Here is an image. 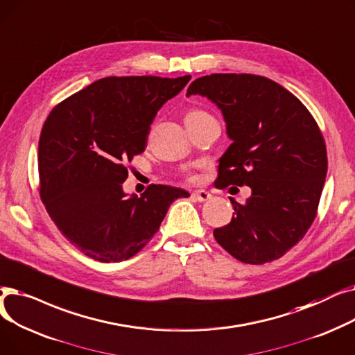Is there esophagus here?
Returning a JSON list of instances; mask_svg holds the SVG:
<instances>
[{
	"label": "esophagus",
	"mask_w": 355,
	"mask_h": 355,
	"mask_svg": "<svg viewBox=\"0 0 355 355\" xmlns=\"http://www.w3.org/2000/svg\"><path fill=\"white\" fill-rule=\"evenodd\" d=\"M192 196H193V199H196V200H199V202H205V200L211 199V193L207 192V191H204V189L193 191V192H192Z\"/></svg>",
	"instance_id": "esophagus-1"
}]
</instances>
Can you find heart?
<instances>
[{"label": "heart", "mask_w": 355, "mask_h": 355, "mask_svg": "<svg viewBox=\"0 0 355 355\" xmlns=\"http://www.w3.org/2000/svg\"><path fill=\"white\" fill-rule=\"evenodd\" d=\"M208 114L204 111H199V110H192L189 111L187 115H184V120H193V118H200V116H207Z\"/></svg>", "instance_id": "heart-1"}]
</instances>
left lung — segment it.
<instances>
[{"label": "left lung", "mask_w": 355, "mask_h": 355, "mask_svg": "<svg viewBox=\"0 0 355 355\" xmlns=\"http://www.w3.org/2000/svg\"><path fill=\"white\" fill-rule=\"evenodd\" d=\"M188 96L202 95L223 111L232 140L219 159V188L250 187L245 204L214 237L248 264L280 259L312 225L328 171L327 147L315 118L275 80L250 73L195 79Z\"/></svg>", "instance_id": "8db88e82"}]
</instances>
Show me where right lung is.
Returning <instances> with one entry per match:
<instances>
[{"mask_svg":"<svg viewBox=\"0 0 355 355\" xmlns=\"http://www.w3.org/2000/svg\"><path fill=\"white\" fill-rule=\"evenodd\" d=\"M191 75L103 78L58 104L39 140L40 196L63 237L103 263L132 257L153 239L178 198L189 193L151 184L127 196V163L147 146L150 125Z\"/></svg>","mask_w":355,"mask_h":355,"instance_id":"right-lung-1","label":"right lung"}]
</instances>
